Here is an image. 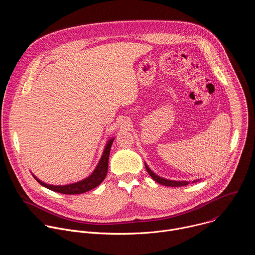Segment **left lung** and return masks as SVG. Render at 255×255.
<instances>
[{"label": "left lung", "instance_id": "left-lung-1", "mask_svg": "<svg viewBox=\"0 0 255 255\" xmlns=\"http://www.w3.org/2000/svg\"><path fill=\"white\" fill-rule=\"evenodd\" d=\"M145 163V168H146L147 172L149 173V175L156 181V183L160 184V185H163V186H167V187H183V186H187L190 184V181H187V180H171V179H166V178H163V177H160L159 175L155 174L150 168L149 166L146 164V162ZM200 179H195L193 180L192 183H197V181H199Z\"/></svg>", "mask_w": 255, "mask_h": 255}]
</instances>
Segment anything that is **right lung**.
<instances>
[{
  "label": "right lung",
  "instance_id": "obj_1",
  "mask_svg": "<svg viewBox=\"0 0 255 255\" xmlns=\"http://www.w3.org/2000/svg\"><path fill=\"white\" fill-rule=\"evenodd\" d=\"M114 139L115 138L112 137L107 141L103 154L99 160V163L97 164L96 168L94 169V171L88 177H86L80 181H77V183H72V184L63 185V186H53V185H48L46 183H43L42 180L36 177L33 173H32V175L41 186H43L53 192H56V193L66 194V195H79V194L89 192V191L97 188L105 179V177L107 175L109 155H110V150H111V146H112Z\"/></svg>",
  "mask_w": 255,
  "mask_h": 255
}]
</instances>
